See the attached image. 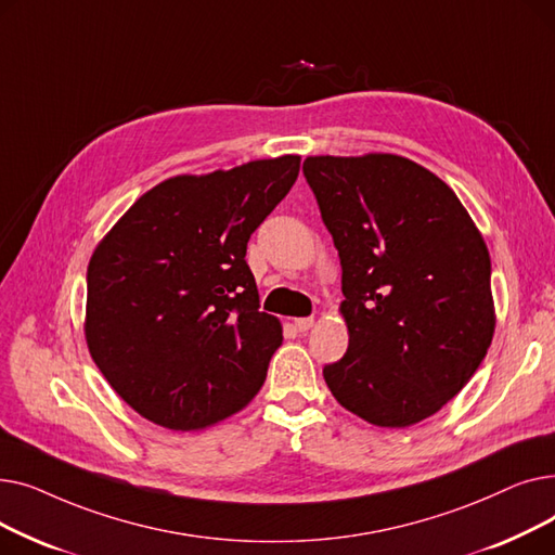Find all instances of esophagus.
Segmentation results:
<instances>
[{
    "mask_svg": "<svg viewBox=\"0 0 555 555\" xmlns=\"http://www.w3.org/2000/svg\"><path fill=\"white\" fill-rule=\"evenodd\" d=\"M312 324H314V319H312V317H299V319H295V328H297L299 333L310 331V328H312Z\"/></svg>",
    "mask_w": 555,
    "mask_h": 555,
    "instance_id": "obj_1",
    "label": "esophagus"
}]
</instances>
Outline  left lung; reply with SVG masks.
<instances>
[{
  "mask_svg": "<svg viewBox=\"0 0 555 555\" xmlns=\"http://www.w3.org/2000/svg\"><path fill=\"white\" fill-rule=\"evenodd\" d=\"M341 266L346 356L324 380L348 412L410 427L452 400L494 333L490 256L454 191L398 155L308 157Z\"/></svg>",
  "mask_w": 555,
  "mask_h": 555,
  "instance_id": "8db88e82",
  "label": "left lung"
}]
</instances>
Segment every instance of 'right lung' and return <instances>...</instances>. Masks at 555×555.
Segmentation results:
<instances>
[{
	"label": "right lung",
	"mask_w": 555,
	"mask_h": 555,
	"mask_svg": "<svg viewBox=\"0 0 555 555\" xmlns=\"http://www.w3.org/2000/svg\"><path fill=\"white\" fill-rule=\"evenodd\" d=\"M301 157L180 175L141 195L87 268L92 360L137 414L199 429L266 383L283 341L260 312L249 236L293 189Z\"/></svg>",
	"instance_id": "obj_1"
}]
</instances>
